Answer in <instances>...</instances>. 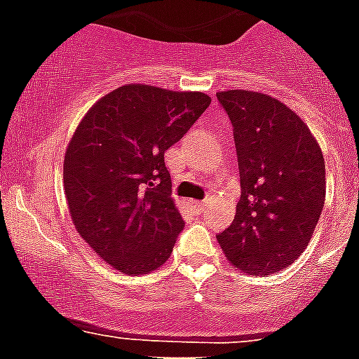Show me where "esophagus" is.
I'll use <instances>...</instances> for the list:
<instances>
[{
	"label": "esophagus",
	"instance_id": "1",
	"mask_svg": "<svg viewBox=\"0 0 359 359\" xmlns=\"http://www.w3.org/2000/svg\"><path fill=\"white\" fill-rule=\"evenodd\" d=\"M191 208H194V212H197V213H201V212H204V208H206V203H203V201H191Z\"/></svg>",
	"mask_w": 359,
	"mask_h": 359
}]
</instances>
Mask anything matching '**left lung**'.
Instances as JSON below:
<instances>
[{
  "label": "left lung",
  "mask_w": 359,
  "mask_h": 359,
  "mask_svg": "<svg viewBox=\"0 0 359 359\" xmlns=\"http://www.w3.org/2000/svg\"><path fill=\"white\" fill-rule=\"evenodd\" d=\"M233 126L241 198L217 236L226 259L250 276H270L309 246L325 206V158L306 123L263 93H217Z\"/></svg>",
  "instance_id": "1"
}]
</instances>
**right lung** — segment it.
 Instances as JSON below:
<instances>
[{
  "instance_id": "right-lung-1",
  "label": "right lung",
  "mask_w": 359,
  "mask_h": 359,
  "mask_svg": "<svg viewBox=\"0 0 359 359\" xmlns=\"http://www.w3.org/2000/svg\"><path fill=\"white\" fill-rule=\"evenodd\" d=\"M210 104L204 93L128 83L78 123L63 161L69 212L82 239L120 272H153L170 259L184 221L164 153Z\"/></svg>"
}]
</instances>
